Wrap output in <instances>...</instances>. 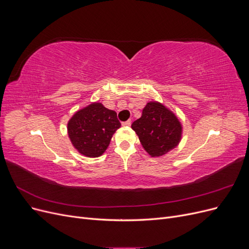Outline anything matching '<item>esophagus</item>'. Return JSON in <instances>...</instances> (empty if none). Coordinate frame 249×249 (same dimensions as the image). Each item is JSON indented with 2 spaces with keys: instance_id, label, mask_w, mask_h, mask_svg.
Returning <instances> with one entry per match:
<instances>
[{
  "instance_id": "34e87169",
  "label": "esophagus",
  "mask_w": 249,
  "mask_h": 249,
  "mask_svg": "<svg viewBox=\"0 0 249 249\" xmlns=\"http://www.w3.org/2000/svg\"><path fill=\"white\" fill-rule=\"evenodd\" d=\"M124 126H130L131 125V120H126V122L123 123Z\"/></svg>"
}]
</instances>
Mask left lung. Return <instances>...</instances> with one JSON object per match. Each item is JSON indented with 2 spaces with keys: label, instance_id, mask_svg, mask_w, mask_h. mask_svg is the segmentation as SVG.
I'll return each mask as SVG.
<instances>
[{
  "label": "left lung",
  "instance_id": "left-lung-1",
  "mask_svg": "<svg viewBox=\"0 0 249 249\" xmlns=\"http://www.w3.org/2000/svg\"><path fill=\"white\" fill-rule=\"evenodd\" d=\"M143 148L150 157H161L177 147L183 126L178 116L159 102H149L132 124Z\"/></svg>",
  "mask_w": 249,
  "mask_h": 249
}]
</instances>
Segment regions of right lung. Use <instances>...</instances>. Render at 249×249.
Returning a JSON list of instances; mask_svg holds the SVG:
<instances>
[{"label":"right lung","instance_id":"add662e5","mask_svg":"<svg viewBox=\"0 0 249 249\" xmlns=\"http://www.w3.org/2000/svg\"><path fill=\"white\" fill-rule=\"evenodd\" d=\"M120 125L115 111L104 107L102 103H92L74 113L67 124V133L80 154L97 158L106 152Z\"/></svg>","mask_w":249,"mask_h":249}]
</instances>
